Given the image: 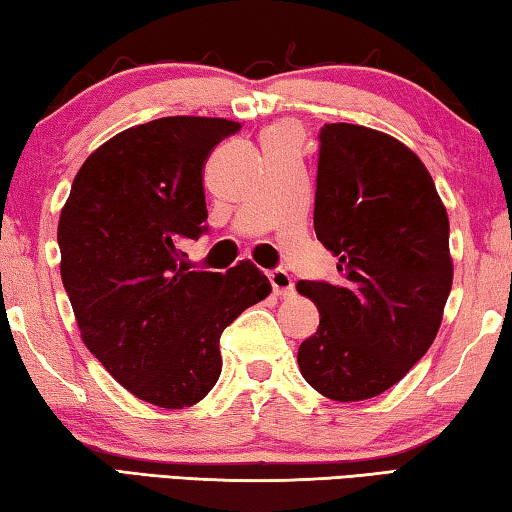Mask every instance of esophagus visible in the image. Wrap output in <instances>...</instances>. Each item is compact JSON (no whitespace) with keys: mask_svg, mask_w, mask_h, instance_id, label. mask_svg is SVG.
Returning <instances> with one entry per match:
<instances>
[{"mask_svg":"<svg viewBox=\"0 0 512 512\" xmlns=\"http://www.w3.org/2000/svg\"><path fill=\"white\" fill-rule=\"evenodd\" d=\"M268 280L273 284V293L280 298H287L293 293V280L291 275L284 271V268H275V271L268 273Z\"/></svg>","mask_w":512,"mask_h":512,"instance_id":"1","label":"esophagus"}]
</instances>
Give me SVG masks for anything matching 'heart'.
Segmentation results:
<instances>
[{
  "mask_svg": "<svg viewBox=\"0 0 512 512\" xmlns=\"http://www.w3.org/2000/svg\"><path fill=\"white\" fill-rule=\"evenodd\" d=\"M296 126L293 124H277L273 128H268L264 137H296Z\"/></svg>",
  "mask_w": 512,
  "mask_h": 512,
  "instance_id": "1",
  "label": "heart"
}]
</instances>
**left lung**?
Instances as JSON below:
<instances>
[{
    "mask_svg": "<svg viewBox=\"0 0 512 512\" xmlns=\"http://www.w3.org/2000/svg\"><path fill=\"white\" fill-rule=\"evenodd\" d=\"M314 230L339 282L296 284L318 307L300 343L309 386L361 402L395 386L436 339L454 264L447 210L409 146L357 124L320 128Z\"/></svg>",
    "mask_w": 512,
    "mask_h": 512,
    "instance_id": "1",
    "label": "left lung"
}]
</instances>
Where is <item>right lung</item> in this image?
Masks as SVG:
<instances>
[{"label": "right lung", "instance_id": "right-lung-1", "mask_svg": "<svg viewBox=\"0 0 512 512\" xmlns=\"http://www.w3.org/2000/svg\"><path fill=\"white\" fill-rule=\"evenodd\" d=\"M239 128L221 117L126 128L90 153L60 210V277L83 343L128 393L160 409L212 391L223 329L271 293L253 262L225 275L189 271L180 253L205 230V162Z\"/></svg>", "mask_w": 512, "mask_h": 512}]
</instances>
